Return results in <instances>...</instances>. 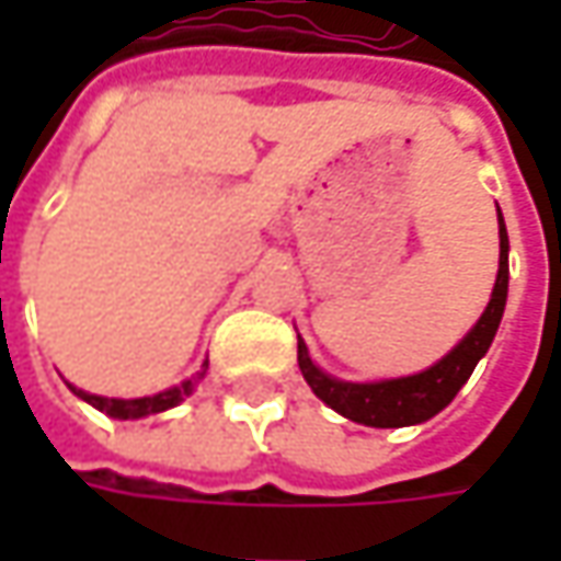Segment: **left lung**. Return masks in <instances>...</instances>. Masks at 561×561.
I'll list each match as a JSON object with an SVG mask.
<instances>
[{
	"mask_svg": "<svg viewBox=\"0 0 561 561\" xmlns=\"http://www.w3.org/2000/svg\"><path fill=\"white\" fill-rule=\"evenodd\" d=\"M500 211V205H496ZM508 296V233L503 211H500V271H496V284L490 293V302L478 318V324L431 368H424L419 375L387 377V380H340L328 375L324 368H318L309 356V346L299 336V371L306 377V383L312 387V393L324 405H331L343 419L365 424V427H409L421 421L434 419L443 412L456 393L465 387V380L471 377L474 365L486 356L493 336L500 331V321L506 312Z\"/></svg>",
	"mask_w": 561,
	"mask_h": 561,
	"instance_id": "1",
	"label": "left lung"
}]
</instances>
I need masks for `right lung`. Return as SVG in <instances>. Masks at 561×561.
Masks as SVG:
<instances>
[{"label": "right lung", "instance_id": "obj_1", "mask_svg": "<svg viewBox=\"0 0 561 561\" xmlns=\"http://www.w3.org/2000/svg\"><path fill=\"white\" fill-rule=\"evenodd\" d=\"M205 371H208V358L203 362V368L196 371L193 377H186L181 380L178 387H168L162 393H152V397H137V399H108V397H99V393H87V390H77L75 383H68L71 387V393L80 397L83 402H90L93 409L99 412H105L108 419H118V421H137V419H149V415H159V412H168V409H174V405H181L193 390H196V383L203 380Z\"/></svg>", "mask_w": 561, "mask_h": 561}]
</instances>
